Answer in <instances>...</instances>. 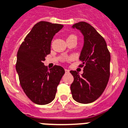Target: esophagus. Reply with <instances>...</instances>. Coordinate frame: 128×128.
<instances>
[{
	"label": "esophagus",
	"mask_w": 128,
	"mask_h": 128,
	"mask_svg": "<svg viewBox=\"0 0 128 128\" xmlns=\"http://www.w3.org/2000/svg\"><path fill=\"white\" fill-rule=\"evenodd\" d=\"M65 73H69V69H65Z\"/></svg>",
	"instance_id": "34e87169"
}]
</instances>
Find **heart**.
<instances>
[{
	"label": "heart",
	"instance_id": "obj_1",
	"mask_svg": "<svg viewBox=\"0 0 128 128\" xmlns=\"http://www.w3.org/2000/svg\"><path fill=\"white\" fill-rule=\"evenodd\" d=\"M69 37H75V38H77V37H76V36H75V35H74V34H71V35H70ZM69 37H68V38H69Z\"/></svg>",
	"mask_w": 128,
	"mask_h": 128
}]
</instances>
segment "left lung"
I'll use <instances>...</instances> for the list:
<instances>
[{
	"label": "left lung",
	"instance_id": "1",
	"mask_svg": "<svg viewBox=\"0 0 128 128\" xmlns=\"http://www.w3.org/2000/svg\"><path fill=\"white\" fill-rule=\"evenodd\" d=\"M84 36V44L80 59L84 67L82 75L70 71L74 78L71 85L73 100L81 104H90L100 98L106 88L110 75V53L106 40L86 22L74 24Z\"/></svg>",
	"mask_w": 128,
	"mask_h": 128
}]
</instances>
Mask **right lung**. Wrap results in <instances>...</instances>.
<instances>
[{"mask_svg":"<svg viewBox=\"0 0 128 128\" xmlns=\"http://www.w3.org/2000/svg\"><path fill=\"white\" fill-rule=\"evenodd\" d=\"M63 25L40 21L35 24L17 52L16 70L22 89L33 103L48 104L55 98L57 88L65 73L63 67L54 65L48 70L43 61L50 53V43Z\"/></svg>","mask_w":128,"mask_h":128,"instance_id":"right-lung-1","label":"right lung"}]
</instances>
